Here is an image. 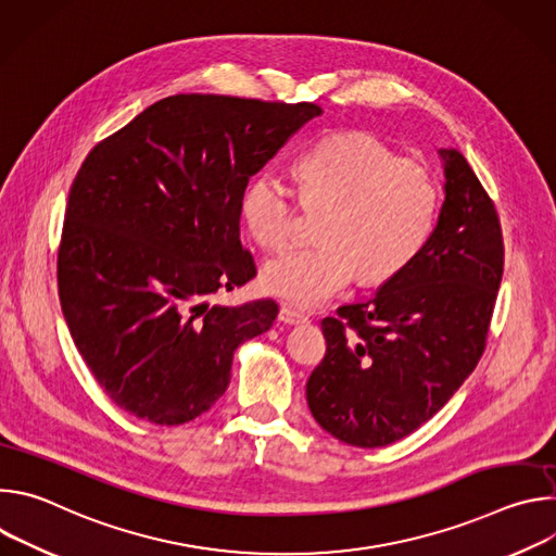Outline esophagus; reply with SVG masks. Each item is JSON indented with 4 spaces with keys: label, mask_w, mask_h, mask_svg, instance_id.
<instances>
[{
    "label": "esophagus",
    "mask_w": 556,
    "mask_h": 556,
    "mask_svg": "<svg viewBox=\"0 0 556 556\" xmlns=\"http://www.w3.org/2000/svg\"><path fill=\"white\" fill-rule=\"evenodd\" d=\"M279 321L288 324V326H301V324L307 321V316L303 312H299L296 307H292V305H281Z\"/></svg>",
    "instance_id": "obj_1"
}]
</instances>
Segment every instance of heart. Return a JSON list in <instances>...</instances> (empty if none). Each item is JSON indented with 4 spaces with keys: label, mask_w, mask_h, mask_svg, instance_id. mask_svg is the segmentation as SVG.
Returning a JSON list of instances; mask_svg holds the SVG:
<instances>
[{
    "label": "heart",
    "mask_w": 556,
    "mask_h": 556,
    "mask_svg": "<svg viewBox=\"0 0 556 556\" xmlns=\"http://www.w3.org/2000/svg\"><path fill=\"white\" fill-rule=\"evenodd\" d=\"M303 204L328 206L319 247L290 251L264 268V286L296 307L343 290L354 275L369 283L401 275L435 226L433 174L371 134H334L305 149L292 169ZM294 195L275 172L257 174L242 198L253 240L268 251L290 244Z\"/></svg>",
    "instance_id": "b5f03b06"
}]
</instances>
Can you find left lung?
Returning <instances> with one entry per match:
<instances>
[{"instance_id":"1","label":"left lung","mask_w":556,"mask_h":556,"mask_svg":"<svg viewBox=\"0 0 556 556\" xmlns=\"http://www.w3.org/2000/svg\"><path fill=\"white\" fill-rule=\"evenodd\" d=\"M444 202L422 253L371 299L341 305L305 384L328 433L387 446L431 420L484 354L504 273L493 200L457 149H440Z\"/></svg>"}]
</instances>
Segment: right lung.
Masks as SVG:
<instances>
[{"label":"right lung","mask_w":556,"mask_h":556,"mask_svg":"<svg viewBox=\"0 0 556 556\" xmlns=\"http://www.w3.org/2000/svg\"><path fill=\"white\" fill-rule=\"evenodd\" d=\"M324 110L176 94L101 140L65 206L56 281L78 354L110 399L153 425L208 412L232 354L270 330L277 303L211 305L257 273L240 242L251 176Z\"/></svg>","instance_id":"obj_1"}]
</instances>
